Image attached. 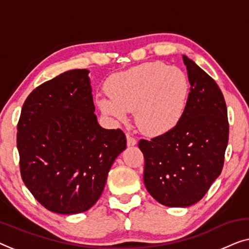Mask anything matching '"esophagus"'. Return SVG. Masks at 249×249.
I'll return each instance as SVG.
<instances>
[{
	"label": "esophagus",
	"mask_w": 249,
	"mask_h": 249,
	"mask_svg": "<svg viewBox=\"0 0 249 249\" xmlns=\"http://www.w3.org/2000/svg\"><path fill=\"white\" fill-rule=\"evenodd\" d=\"M127 145L129 147L135 146V145H137V140L133 138V137H131L130 135H127Z\"/></svg>",
	"instance_id": "obj_1"
}]
</instances>
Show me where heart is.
Returning a JSON list of instances; mask_svg holds the SVG:
<instances>
[{
  "instance_id": "obj_1",
  "label": "heart",
  "mask_w": 249,
  "mask_h": 249,
  "mask_svg": "<svg viewBox=\"0 0 249 249\" xmlns=\"http://www.w3.org/2000/svg\"><path fill=\"white\" fill-rule=\"evenodd\" d=\"M190 85L178 67L161 63H145L112 75L107 83L110 99L99 98L104 114L124 121L135 111L140 130L160 135L175 127L184 113Z\"/></svg>"
}]
</instances>
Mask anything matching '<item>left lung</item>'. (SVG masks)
Listing matches in <instances>:
<instances>
[{"mask_svg": "<svg viewBox=\"0 0 249 249\" xmlns=\"http://www.w3.org/2000/svg\"><path fill=\"white\" fill-rule=\"evenodd\" d=\"M183 62L191 85L184 113L169 131L138 143L147 191L171 208L202 199L222 171L229 137L226 102L217 83L187 56Z\"/></svg>", "mask_w": 249, "mask_h": 249, "instance_id": "obj_1", "label": "left lung"}]
</instances>
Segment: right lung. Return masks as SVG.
I'll return each instance as SVG.
<instances>
[{
  "label": "right lung",
  "mask_w": 249,
  "mask_h": 249,
  "mask_svg": "<svg viewBox=\"0 0 249 249\" xmlns=\"http://www.w3.org/2000/svg\"><path fill=\"white\" fill-rule=\"evenodd\" d=\"M89 73L67 71L38 86L24 101L18 124L21 178L36 200L55 213L92 208L127 147L120 129L99 124Z\"/></svg>",
  "instance_id": "obj_1"
}]
</instances>
